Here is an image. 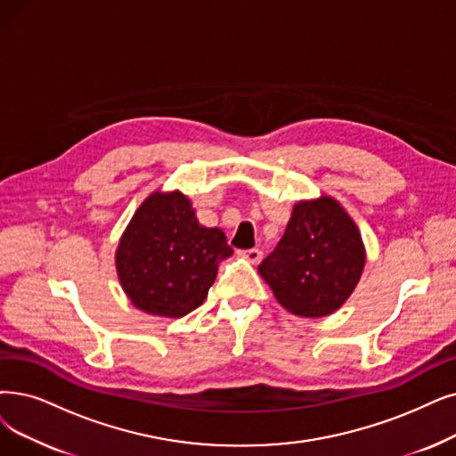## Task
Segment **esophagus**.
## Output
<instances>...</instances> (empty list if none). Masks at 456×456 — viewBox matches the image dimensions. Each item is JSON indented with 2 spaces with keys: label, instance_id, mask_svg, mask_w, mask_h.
I'll return each instance as SVG.
<instances>
[{
  "label": "esophagus",
  "instance_id": "esophagus-1",
  "mask_svg": "<svg viewBox=\"0 0 456 456\" xmlns=\"http://www.w3.org/2000/svg\"><path fill=\"white\" fill-rule=\"evenodd\" d=\"M240 256L245 258L250 264H258L262 260V250L260 248H248V250H240Z\"/></svg>",
  "mask_w": 456,
  "mask_h": 456
}]
</instances>
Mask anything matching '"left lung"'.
Wrapping results in <instances>:
<instances>
[{
    "mask_svg": "<svg viewBox=\"0 0 456 456\" xmlns=\"http://www.w3.org/2000/svg\"><path fill=\"white\" fill-rule=\"evenodd\" d=\"M365 262L354 218L335 198L322 194L294 206L282 240L258 273L288 313L323 318L354 294Z\"/></svg>",
    "mask_w": 456,
    "mask_h": 456,
    "instance_id": "obj_1",
    "label": "left lung"
}]
</instances>
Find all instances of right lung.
Here are the masks:
<instances>
[{"instance_id":"1","label":"right lung","mask_w":456,"mask_h":456,"mask_svg":"<svg viewBox=\"0 0 456 456\" xmlns=\"http://www.w3.org/2000/svg\"><path fill=\"white\" fill-rule=\"evenodd\" d=\"M232 254L221 228L198 223L189 196L155 191L121 235L116 271L125 296L140 311L181 318L206 301L218 262Z\"/></svg>"}]
</instances>
